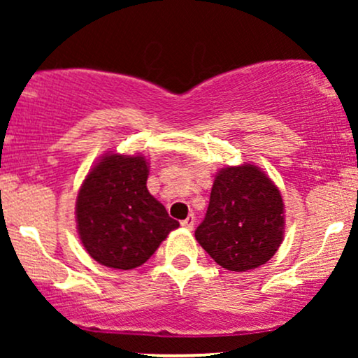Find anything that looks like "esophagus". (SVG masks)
<instances>
[{
  "instance_id": "esophagus-1",
  "label": "esophagus",
  "mask_w": 358,
  "mask_h": 358,
  "mask_svg": "<svg viewBox=\"0 0 358 358\" xmlns=\"http://www.w3.org/2000/svg\"><path fill=\"white\" fill-rule=\"evenodd\" d=\"M193 225H195V217H193V215H188L187 219L182 222V227L183 229H188V231H192Z\"/></svg>"
}]
</instances>
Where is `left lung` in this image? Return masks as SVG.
Returning <instances> with one entry per match:
<instances>
[{
	"instance_id": "1",
	"label": "left lung",
	"mask_w": 358,
	"mask_h": 358,
	"mask_svg": "<svg viewBox=\"0 0 358 358\" xmlns=\"http://www.w3.org/2000/svg\"><path fill=\"white\" fill-rule=\"evenodd\" d=\"M195 239L229 271L242 273L266 264L285 239L281 192L256 165L222 168Z\"/></svg>"
}]
</instances>
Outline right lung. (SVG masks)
<instances>
[{"mask_svg":"<svg viewBox=\"0 0 358 358\" xmlns=\"http://www.w3.org/2000/svg\"><path fill=\"white\" fill-rule=\"evenodd\" d=\"M143 155H102L85 175L76 202L79 239L94 261L134 269L155 254L178 222L148 192Z\"/></svg>","mask_w":358,"mask_h":358,"instance_id":"add662e5","label":"right lung"}]
</instances>
